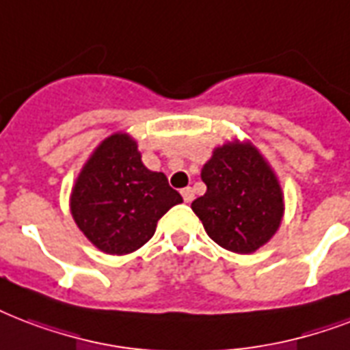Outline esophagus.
<instances>
[{
  "instance_id": "1",
  "label": "esophagus",
  "mask_w": 350,
  "mask_h": 350,
  "mask_svg": "<svg viewBox=\"0 0 350 350\" xmlns=\"http://www.w3.org/2000/svg\"><path fill=\"white\" fill-rule=\"evenodd\" d=\"M181 196H183V200H185L187 204H191L194 198V191L191 187H185V189H181Z\"/></svg>"
}]
</instances>
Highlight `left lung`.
<instances>
[{
	"label": "left lung",
	"instance_id": "1",
	"mask_svg": "<svg viewBox=\"0 0 350 350\" xmlns=\"http://www.w3.org/2000/svg\"><path fill=\"white\" fill-rule=\"evenodd\" d=\"M204 196L191 204L218 246L240 255L262 247L284 217V194L270 163L250 141H228L202 169Z\"/></svg>",
	"mask_w": 350,
	"mask_h": 350
}]
</instances>
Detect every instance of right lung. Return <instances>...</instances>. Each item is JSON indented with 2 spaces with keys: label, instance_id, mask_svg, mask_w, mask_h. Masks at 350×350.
I'll use <instances>...</instances> for the list:
<instances>
[{
  "label": "right lung",
  "instance_id": "obj_1",
  "mask_svg": "<svg viewBox=\"0 0 350 350\" xmlns=\"http://www.w3.org/2000/svg\"><path fill=\"white\" fill-rule=\"evenodd\" d=\"M181 202L163 172L143 165L137 141L116 132L88 157L71 189L69 209L97 250L126 255L145 246L157 220Z\"/></svg>",
  "mask_w": 350,
  "mask_h": 350
}]
</instances>
